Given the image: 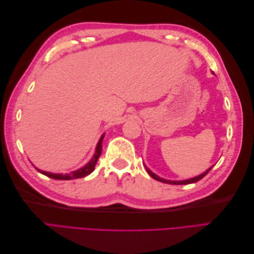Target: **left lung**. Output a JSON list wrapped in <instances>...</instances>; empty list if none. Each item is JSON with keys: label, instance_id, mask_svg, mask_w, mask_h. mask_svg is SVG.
Here are the masks:
<instances>
[{"label": "left lung", "instance_id": "obj_1", "mask_svg": "<svg viewBox=\"0 0 254 254\" xmlns=\"http://www.w3.org/2000/svg\"><path fill=\"white\" fill-rule=\"evenodd\" d=\"M212 167L213 166H211L209 170L207 171H205L203 174H201V175H199V176H197V177H194V178H191V179H188V180H182V181H171V180H165V179H163V178H160L159 176H157V175H155L153 174L150 170H148L147 167H146V171H147V173L150 175V177H152L153 179L155 180H158V181H160V182H163V183H168V184H190V183H195V182H197V181H199L200 179H202L203 177L209 173L211 170H212Z\"/></svg>", "mask_w": 254, "mask_h": 254}]
</instances>
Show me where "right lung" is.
I'll use <instances>...</instances> for the list:
<instances>
[{
  "instance_id": "obj_1",
  "label": "right lung",
  "mask_w": 254,
  "mask_h": 254,
  "mask_svg": "<svg viewBox=\"0 0 254 254\" xmlns=\"http://www.w3.org/2000/svg\"><path fill=\"white\" fill-rule=\"evenodd\" d=\"M104 136H105V134H103V135L101 136V139H99V141H98V143H97V146H96L94 156L92 157V159L90 160V162H89L88 164L84 165L83 167L79 168V170H77V171L72 172L71 174L63 175V174H52V173H49V172H43V171L38 170V168H36V170H37L38 172H39V173H41V174H43V175H45V176L50 177V178L56 179V180H72V179L83 178V177L88 176L89 174H91L92 172L94 171L97 160H98L99 156H101V153H102V148H103L102 143H103Z\"/></svg>"
}]
</instances>
